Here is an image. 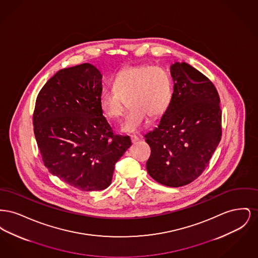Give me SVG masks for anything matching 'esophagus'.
I'll use <instances>...</instances> for the list:
<instances>
[{
	"label": "esophagus",
	"mask_w": 258,
	"mask_h": 258,
	"mask_svg": "<svg viewBox=\"0 0 258 258\" xmlns=\"http://www.w3.org/2000/svg\"><path fill=\"white\" fill-rule=\"evenodd\" d=\"M131 140H132L133 143H135V142H137L139 140V137L137 135H132L131 136Z\"/></svg>",
	"instance_id": "esophagus-1"
}]
</instances>
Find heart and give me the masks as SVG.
I'll return each instance as SVG.
<instances>
[{
    "label": "heart",
    "mask_w": 258,
    "mask_h": 258,
    "mask_svg": "<svg viewBox=\"0 0 258 258\" xmlns=\"http://www.w3.org/2000/svg\"><path fill=\"white\" fill-rule=\"evenodd\" d=\"M110 90L103 91L98 104L102 114L111 120L123 113L124 99L130 109L121 124V131L136 134L147 123L148 116L158 118L170 106L173 97L171 76L157 66L125 68L111 78Z\"/></svg>",
    "instance_id": "obj_1"
}]
</instances>
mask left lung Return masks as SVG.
<instances>
[{
	"label": "left lung",
	"instance_id": "1",
	"mask_svg": "<svg viewBox=\"0 0 258 258\" xmlns=\"http://www.w3.org/2000/svg\"><path fill=\"white\" fill-rule=\"evenodd\" d=\"M174 92L157 127L145 135L146 163L158 183L178 187L191 183L209 164L221 138L220 97L214 84L186 62L170 67Z\"/></svg>",
	"mask_w": 258,
	"mask_h": 258
}]
</instances>
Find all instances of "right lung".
<instances>
[{
	"label": "right lung",
	"mask_w": 258,
	"mask_h": 258,
	"mask_svg": "<svg viewBox=\"0 0 258 258\" xmlns=\"http://www.w3.org/2000/svg\"><path fill=\"white\" fill-rule=\"evenodd\" d=\"M101 78L88 62L57 72L38 93L33 116L44 165L85 191L108 187L116 162L132 146L130 136L113 134L99 108Z\"/></svg>",
	"instance_id": "1"
}]
</instances>
